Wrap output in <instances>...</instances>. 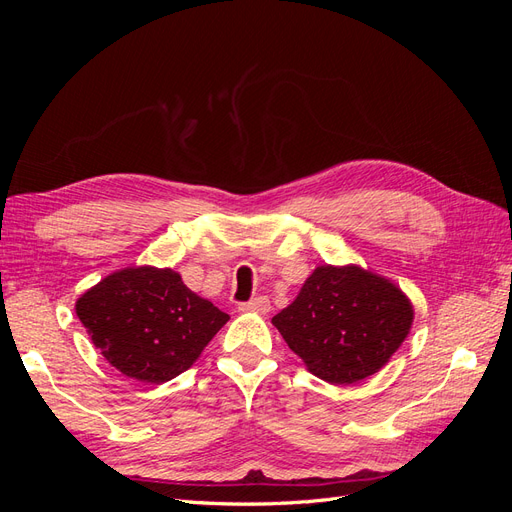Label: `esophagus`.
<instances>
[{
	"label": "esophagus",
	"mask_w": 512,
	"mask_h": 512,
	"mask_svg": "<svg viewBox=\"0 0 512 512\" xmlns=\"http://www.w3.org/2000/svg\"><path fill=\"white\" fill-rule=\"evenodd\" d=\"M239 309H241V312H256V314H267L269 309H271V303H269V299H267V297H256V299H252V301L241 303V305H239Z\"/></svg>",
	"instance_id": "1"
}]
</instances>
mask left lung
I'll return each mask as SVG.
<instances>
[{
	"mask_svg": "<svg viewBox=\"0 0 512 512\" xmlns=\"http://www.w3.org/2000/svg\"><path fill=\"white\" fill-rule=\"evenodd\" d=\"M414 309L384 277L359 267H318L273 324L307 369L333 384L359 382L391 359Z\"/></svg>",
	"mask_w": 512,
	"mask_h": 512,
	"instance_id": "obj_1",
	"label": "left lung"
}]
</instances>
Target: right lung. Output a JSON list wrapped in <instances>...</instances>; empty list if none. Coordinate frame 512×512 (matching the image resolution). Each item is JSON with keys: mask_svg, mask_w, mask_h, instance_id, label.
Here are the masks:
<instances>
[{"mask_svg": "<svg viewBox=\"0 0 512 512\" xmlns=\"http://www.w3.org/2000/svg\"><path fill=\"white\" fill-rule=\"evenodd\" d=\"M104 359L128 378L162 384L183 374L228 322L170 269H123L76 301Z\"/></svg>", "mask_w": 512, "mask_h": 512, "instance_id": "add662e5", "label": "right lung"}]
</instances>
